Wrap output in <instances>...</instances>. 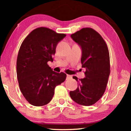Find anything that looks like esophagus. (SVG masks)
<instances>
[{
	"label": "esophagus",
	"instance_id": "1",
	"mask_svg": "<svg viewBox=\"0 0 131 131\" xmlns=\"http://www.w3.org/2000/svg\"><path fill=\"white\" fill-rule=\"evenodd\" d=\"M71 78H72V76H71V75L67 74V78H66L67 79H70Z\"/></svg>",
	"mask_w": 131,
	"mask_h": 131
}]
</instances>
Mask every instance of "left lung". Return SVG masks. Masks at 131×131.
Here are the masks:
<instances>
[{
	"instance_id": "1",
	"label": "left lung",
	"mask_w": 131,
	"mask_h": 131,
	"mask_svg": "<svg viewBox=\"0 0 131 131\" xmlns=\"http://www.w3.org/2000/svg\"><path fill=\"white\" fill-rule=\"evenodd\" d=\"M82 50V67L85 77L73 78L78 82L76 90L70 91L73 101L80 105L89 106L103 95L110 73V57L105 41L99 33L91 28H83L71 35Z\"/></svg>"
}]
</instances>
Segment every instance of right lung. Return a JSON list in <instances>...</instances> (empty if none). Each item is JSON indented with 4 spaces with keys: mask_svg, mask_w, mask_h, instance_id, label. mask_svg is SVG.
Here are the masks:
<instances>
[{
    "mask_svg": "<svg viewBox=\"0 0 131 131\" xmlns=\"http://www.w3.org/2000/svg\"><path fill=\"white\" fill-rule=\"evenodd\" d=\"M66 36L45 27L33 30L23 41L17 60V74L21 92L30 104L43 106L51 101L55 88L64 82L66 74L53 71L57 45Z\"/></svg>",
    "mask_w": 131,
    "mask_h": 131,
    "instance_id": "obj_1",
    "label": "right lung"
}]
</instances>
